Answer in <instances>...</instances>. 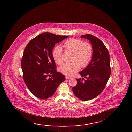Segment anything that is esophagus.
I'll list each match as a JSON object with an SVG mask.
<instances>
[{
    "mask_svg": "<svg viewBox=\"0 0 132 132\" xmlns=\"http://www.w3.org/2000/svg\"><path fill=\"white\" fill-rule=\"evenodd\" d=\"M65 78H66L67 79H71L72 78V77H71L68 76H67L65 77Z\"/></svg>",
    "mask_w": 132,
    "mask_h": 132,
    "instance_id": "esophagus-1",
    "label": "esophagus"
}]
</instances>
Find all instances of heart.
<instances>
[{
	"label": "heart",
	"instance_id": "heart-1",
	"mask_svg": "<svg viewBox=\"0 0 132 132\" xmlns=\"http://www.w3.org/2000/svg\"><path fill=\"white\" fill-rule=\"evenodd\" d=\"M63 47L73 53V62L65 63L59 68L60 71L63 74L73 76L80 70V66L86 67L89 64L93 55V48L89 43L84 42L81 39L71 38L64 43ZM62 51V47L58 45L52 53L54 60L58 65L62 64L63 62Z\"/></svg>",
	"mask_w": 132,
	"mask_h": 132
}]
</instances>
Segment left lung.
I'll use <instances>...</instances> for the list:
<instances>
[{"label":"left lung","instance_id":"obj_1","mask_svg":"<svg viewBox=\"0 0 132 132\" xmlns=\"http://www.w3.org/2000/svg\"><path fill=\"white\" fill-rule=\"evenodd\" d=\"M81 37L91 43L93 56L89 65L79 73L86 80L82 82L81 78L76 79L77 83L73 87V91L76 97L86 101L95 98L104 90L110 78L111 68L109 53L103 42L91 34Z\"/></svg>","mask_w":132,"mask_h":132}]
</instances>
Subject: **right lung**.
I'll list each match as a JSON object with an SVG mask.
<instances>
[{"label":"right lung","instance_id":"obj_1","mask_svg":"<svg viewBox=\"0 0 132 132\" xmlns=\"http://www.w3.org/2000/svg\"><path fill=\"white\" fill-rule=\"evenodd\" d=\"M67 37L44 32L31 39L25 47L21 61L23 78L28 89L38 98H48L65 81V76L56 72L52 52L56 43Z\"/></svg>","mask_w":132,"mask_h":132}]
</instances>
